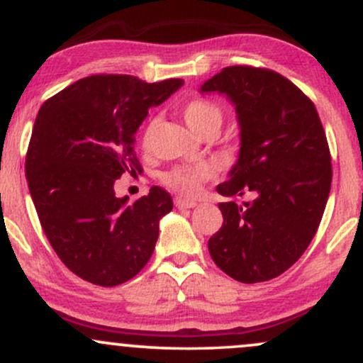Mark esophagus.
Listing matches in <instances>:
<instances>
[{
    "label": "esophagus",
    "mask_w": 363,
    "mask_h": 363,
    "mask_svg": "<svg viewBox=\"0 0 363 363\" xmlns=\"http://www.w3.org/2000/svg\"><path fill=\"white\" fill-rule=\"evenodd\" d=\"M176 206L177 208H194L196 201H191V199H184V198H176Z\"/></svg>",
    "instance_id": "34e87169"
}]
</instances>
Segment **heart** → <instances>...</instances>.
Segmentation results:
<instances>
[{
    "mask_svg": "<svg viewBox=\"0 0 363 363\" xmlns=\"http://www.w3.org/2000/svg\"><path fill=\"white\" fill-rule=\"evenodd\" d=\"M182 116H184L187 126L193 129L194 133L201 135L205 131H218L223 121V109L218 104L208 101V99H193V101L184 104ZM153 129H155V121H150L145 126L143 133H141L143 148L150 147ZM213 174L215 170L210 164L199 162V164L176 165V167L165 170L160 176V181L181 196L193 198V196L199 194L203 184L210 181Z\"/></svg>",
    "mask_w": 363,
    "mask_h": 363,
    "instance_id": "b5f03b06",
    "label": "heart"
}]
</instances>
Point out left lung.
<instances>
[{
    "instance_id": "left-lung-1",
    "label": "left lung",
    "mask_w": 363,
    "mask_h": 363,
    "mask_svg": "<svg viewBox=\"0 0 363 363\" xmlns=\"http://www.w3.org/2000/svg\"><path fill=\"white\" fill-rule=\"evenodd\" d=\"M227 94L240 123V155L223 196L252 193L239 206L220 203L223 225L208 240L215 264L242 283L285 273L318 232L329 189L331 153L314 102L268 68L227 66L201 86Z\"/></svg>"
}]
</instances>
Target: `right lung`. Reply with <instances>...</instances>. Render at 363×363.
I'll use <instances>...</instances> for the list:
<instances>
[{
	"label": "right lung",
	"mask_w": 363,
	"mask_h": 363,
	"mask_svg": "<svg viewBox=\"0 0 363 363\" xmlns=\"http://www.w3.org/2000/svg\"><path fill=\"white\" fill-rule=\"evenodd\" d=\"M184 85L147 83L131 74H91L48 99L35 118L25 158L28 189L49 244L82 280L116 286L152 257L158 220L172 198L153 186L135 203L116 198L114 182L140 172L135 133Z\"/></svg>",
	"instance_id": "add662e5"
}]
</instances>
